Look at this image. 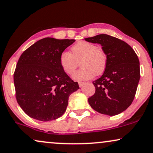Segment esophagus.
<instances>
[{"label":"esophagus","mask_w":153,"mask_h":153,"mask_svg":"<svg viewBox=\"0 0 153 153\" xmlns=\"http://www.w3.org/2000/svg\"><path fill=\"white\" fill-rule=\"evenodd\" d=\"M78 84H79V87H82L83 85H84V84H85V82H78Z\"/></svg>","instance_id":"esophagus-1"}]
</instances>
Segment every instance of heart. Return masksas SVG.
Instances as JSON below:
<instances>
[{
	"label": "heart",
	"instance_id": "b5f03b06",
	"mask_svg": "<svg viewBox=\"0 0 153 153\" xmlns=\"http://www.w3.org/2000/svg\"><path fill=\"white\" fill-rule=\"evenodd\" d=\"M107 55L102 48L95 44L85 41H79L71 47V54L63 52L59 56V64L66 74L72 75L80 62V70L74 75L76 80H87L95 75H101L107 65Z\"/></svg>",
	"mask_w": 153,
	"mask_h": 153
}]
</instances>
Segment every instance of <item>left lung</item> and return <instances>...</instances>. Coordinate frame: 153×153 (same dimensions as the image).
Here are the masks:
<instances>
[{
  "label": "left lung",
  "instance_id": "8db88e82",
  "mask_svg": "<svg viewBox=\"0 0 153 153\" xmlns=\"http://www.w3.org/2000/svg\"><path fill=\"white\" fill-rule=\"evenodd\" d=\"M86 41L101 44L107 55V65L100 78L94 81L96 91L88 99L98 113L116 115L133 101L140 80L139 60L127 42L106 34L87 38Z\"/></svg>",
  "mask_w": 153,
  "mask_h": 153
}]
</instances>
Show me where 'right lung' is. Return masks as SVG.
I'll return each instance as SVG.
<instances>
[{
    "label": "right lung",
    "instance_id": "1",
    "mask_svg": "<svg viewBox=\"0 0 153 153\" xmlns=\"http://www.w3.org/2000/svg\"><path fill=\"white\" fill-rule=\"evenodd\" d=\"M75 41L42 38L20 56L14 73L15 97L29 117L46 122L65 113L69 96L79 86L63 71L59 56Z\"/></svg>",
    "mask_w": 153,
    "mask_h": 153
}]
</instances>
